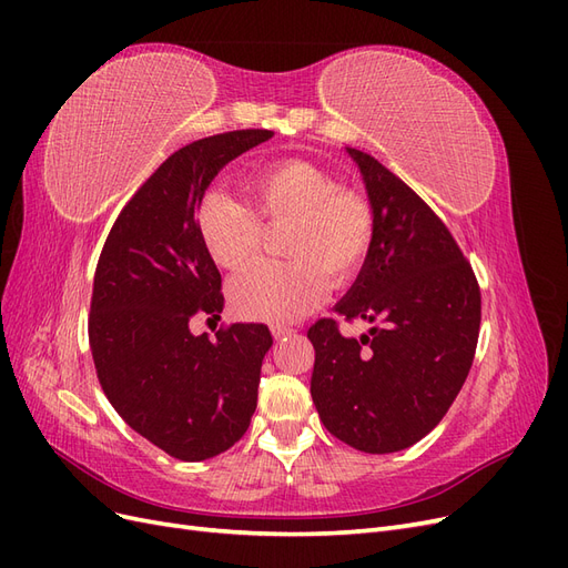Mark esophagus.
I'll return each mask as SVG.
<instances>
[{"label": "esophagus", "instance_id": "34e87169", "mask_svg": "<svg viewBox=\"0 0 568 568\" xmlns=\"http://www.w3.org/2000/svg\"><path fill=\"white\" fill-rule=\"evenodd\" d=\"M270 332H272L274 338H286V336L294 334V329H291V326H286V324H272Z\"/></svg>", "mask_w": 568, "mask_h": 568}]
</instances>
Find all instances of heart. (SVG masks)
<instances>
[{"label":"heart","instance_id":"heart-1","mask_svg":"<svg viewBox=\"0 0 568 568\" xmlns=\"http://www.w3.org/2000/svg\"><path fill=\"white\" fill-rule=\"evenodd\" d=\"M248 203L211 192L199 201L196 234L217 267L236 270L261 251L265 227H284L282 263L239 272L227 298L239 317L288 322L307 315L334 284L353 282L374 242L369 201L303 159L274 161L246 180Z\"/></svg>","mask_w":568,"mask_h":568}]
</instances>
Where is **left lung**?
I'll list each match as a JSON object with an SVG mask.
<instances>
[{
	"label": "left lung",
	"mask_w": 568,
	"mask_h": 568,
	"mask_svg": "<svg viewBox=\"0 0 568 568\" xmlns=\"http://www.w3.org/2000/svg\"><path fill=\"white\" fill-rule=\"evenodd\" d=\"M346 151L367 186L374 242L336 313L374 326L359 338L332 317L307 329L311 393L326 432L386 455L422 440L457 398L478 343L480 288L443 220L369 153Z\"/></svg>",
	"instance_id": "8db88e82"
}]
</instances>
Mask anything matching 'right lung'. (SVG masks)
Here are the masks:
<instances>
[{
	"mask_svg": "<svg viewBox=\"0 0 568 568\" xmlns=\"http://www.w3.org/2000/svg\"><path fill=\"white\" fill-rule=\"evenodd\" d=\"M270 130L203 136L168 156L125 203L101 248L90 348L109 403L170 457L201 462L246 434L257 403L265 324L194 336L189 320H220L225 296L196 234V209L213 178Z\"/></svg>",
	"mask_w": 568,
	"mask_h": 568,
	"instance_id": "1",
	"label": "right lung"
}]
</instances>
